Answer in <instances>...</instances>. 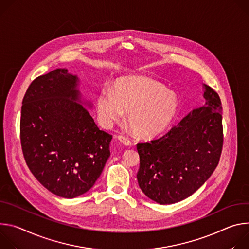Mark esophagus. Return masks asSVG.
I'll list each match as a JSON object with an SVG mask.
<instances>
[{
    "mask_svg": "<svg viewBox=\"0 0 249 249\" xmlns=\"http://www.w3.org/2000/svg\"><path fill=\"white\" fill-rule=\"evenodd\" d=\"M117 139H118V140H119L123 144H124V145H126V146H128V145H130V144H131L130 140H129V139H127V137L124 136V135H118V136H117Z\"/></svg>",
    "mask_w": 249,
    "mask_h": 249,
    "instance_id": "1",
    "label": "esophagus"
}]
</instances>
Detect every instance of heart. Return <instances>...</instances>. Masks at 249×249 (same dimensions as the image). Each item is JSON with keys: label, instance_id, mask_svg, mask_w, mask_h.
I'll use <instances>...</instances> for the list:
<instances>
[{"label": "heart", "instance_id": "heart-1", "mask_svg": "<svg viewBox=\"0 0 249 249\" xmlns=\"http://www.w3.org/2000/svg\"><path fill=\"white\" fill-rule=\"evenodd\" d=\"M96 106L104 125L121 122L128 112L127 121L132 131L141 137L151 139L172 124L179 110V99L156 80L132 76L119 79L114 90L103 87Z\"/></svg>", "mask_w": 249, "mask_h": 249}]
</instances>
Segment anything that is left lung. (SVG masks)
I'll return each mask as SVG.
<instances>
[{"instance_id":"left-lung-1","label":"left lung","mask_w":249,"mask_h":249,"mask_svg":"<svg viewBox=\"0 0 249 249\" xmlns=\"http://www.w3.org/2000/svg\"><path fill=\"white\" fill-rule=\"evenodd\" d=\"M204 88L203 107L193 109L159 139L136 145L139 185L160 205L194 194L218 164L224 142L222 102L213 89L206 84Z\"/></svg>"}]
</instances>
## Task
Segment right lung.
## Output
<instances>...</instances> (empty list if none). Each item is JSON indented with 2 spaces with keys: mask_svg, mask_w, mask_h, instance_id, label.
<instances>
[{
  "mask_svg": "<svg viewBox=\"0 0 249 249\" xmlns=\"http://www.w3.org/2000/svg\"><path fill=\"white\" fill-rule=\"evenodd\" d=\"M78 82L76 75L61 68L36 78L25 92L20 114L26 165L48 191L67 199L94 186L113 139L80 104Z\"/></svg>",
  "mask_w": 249,
  "mask_h": 249,
  "instance_id": "1",
  "label": "right lung"
}]
</instances>
